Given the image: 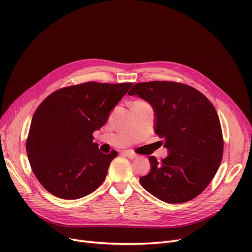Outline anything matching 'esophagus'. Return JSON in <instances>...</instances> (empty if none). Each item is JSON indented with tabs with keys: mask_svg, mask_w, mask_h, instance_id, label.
Instances as JSON below:
<instances>
[{
	"mask_svg": "<svg viewBox=\"0 0 252 252\" xmlns=\"http://www.w3.org/2000/svg\"><path fill=\"white\" fill-rule=\"evenodd\" d=\"M122 155L129 158H136V154H134V152L131 151V150H123V151H122Z\"/></svg>",
	"mask_w": 252,
	"mask_h": 252,
	"instance_id": "1",
	"label": "esophagus"
}]
</instances>
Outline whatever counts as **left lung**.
<instances>
[{
  "label": "left lung",
  "mask_w": 252,
  "mask_h": 252,
  "mask_svg": "<svg viewBox=\"0 0 252 252\" xmlns=\"http://www.w3.org/2000/svg\"><path fill=\"white\" fill-rule=\"evenodd\" d=\"M148 102L155 111V132L168 156L149 157L150 172L141 185L169 204L194 199L208 186L223 158V134L211 102L185 84L154 81L134 84L128 93Z\"/></svg>",
  "instance_id": "left-lung-1"
}]
</instances>
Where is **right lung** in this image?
Returning a JSON list of instances; mask_svg holds the SVG:
<instances>
[{
    "instance_id": "1",
    "label": "right lung",
    "mask_w": 252,
    "mask_h": 252,
    "mask_svg": "<svg viewBox=\"0 0 252 252\" xmlns=\"http://www.w3.org/2000/svg\"><path fill=\"white\" fill-rule=\"evenodd\" d=\"M132 83L87 82L59 89L36 108L26 151L42 186L60 199H80L104 182L116 150L105 155L93 133L105 125L110 111Z\"/></svg>"
}]
</instances>
